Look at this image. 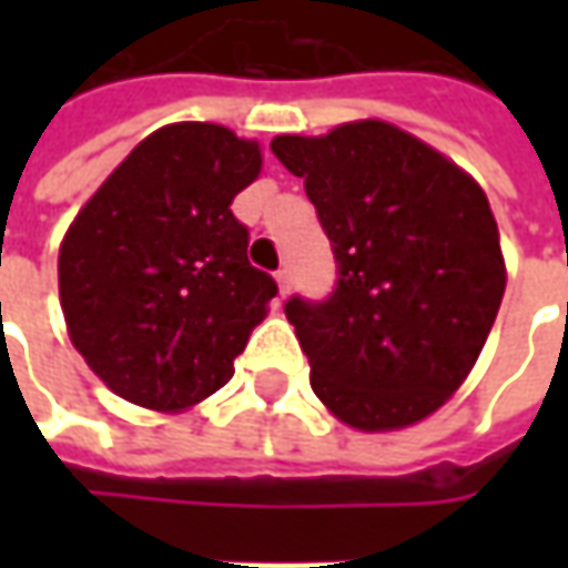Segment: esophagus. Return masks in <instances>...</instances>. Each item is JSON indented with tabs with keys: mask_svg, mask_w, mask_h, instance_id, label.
<instances>
[{
	"mask_svg": "<svg viewBox=\"0 0 568 568\" xmlns=\"http://www.w3.org/2000/svg\"><path fill=\"white\" fill-rule=\"evenodd\" d=\"M274 281H277V291H281V296L291 294V272H287V268L274 272Z\"/></svg>",
	"mask_w": 568,
	"mask_h": 568,
	"instance_id": "34e87169",
	"label": "esophagus"
}]
</instances>
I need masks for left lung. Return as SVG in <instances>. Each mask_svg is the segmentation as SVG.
Here are the masks:
<instances>
[{"label":"left lung","instance_id":"1","mask_svg":"<svg viewBox=\"0 0 568 568\" xmlns=\"http://www.w3.org/2000/svg\"><path fill=\"white\" fill-rule=\"evenodd\" d=\"M338 258L325 303L284 313L328 414L361 433L420 424L462 388L506 294L487 192L433 144L385 120L274 135Z\"/></svg>","mask_w":568,"mask_h":568}]
</instances>
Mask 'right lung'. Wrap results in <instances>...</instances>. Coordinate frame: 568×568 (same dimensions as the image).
<instances>
[{
    "mask_svg": "<svg viewBox=\"0 0 568 568\" xmlns=\"http://www.w3.org/2000/svg\"><path fill=\"white\" fill-rule=\"evenodd\" d=\"M258 173L255 139L170 122L81 205L59 246V303L75 351L113 395L180 414L230 382L277 294L230 211Z\"/></svg>",
    "mask_w": 568,
    "mask_h": 568,
    "instance_id": "1",
    "label": "right lung"
}]
</instances>
